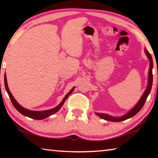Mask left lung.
Returning <instances> with one entry per match:
<instances>
[{
  "instance_id": "8db88e82",
  "label": "left lung",
  "mask_w": 158,
  "mask_h": 158,
  "mask_svg": "<svg viewBox=\"0 0 158 158\" xmlns=\"http://www.w3.org/2000/svg\"><path fill=\"white\" fill-rule=\"evenodd\" d=\"M145 53L148 57V60L150 61V65H149V71H148V85H147L146 89L145 91H144L143 95L141 96L140 98L139 101L138 102V103L134 107L131 109V110L127 113L125 115H123V116L121 117H114L111 116H109L108 114H102V113H95V114L100 117L101 118H103L106 120V121H113V122H120L125 121V120H127L130 118H132V116H135V115L137 114L141 108L143 107L144 104H145L146 99L148 98L150 92L152 88V84H153V72H152V69L153 68V59H152L151 55L150 54L148 50L145 49Z\"/></svg>"
}]
</instances>
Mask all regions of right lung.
<instances>
[{
  "mask_svg": "<svg viewBox=\"0 0 158 158\" xmlns=\"http://www.w3.org/2000/svg\"><path fill=\"white\" fill-rule=\"evenodd\" d=\"M5 90H6L7 93H8V95L10 98V100H11V101H12V105L15 106V109H17V110L19 112V113L23 115V116H27V117L31 118H33L35 120H42V119L46 118L52 116V115L54 114L55 113H56V112L59 110L61 107H62V106L63 105L64 102H65V100L68 99V96L70 95L72 93H73V91L74 89V87H73V89L70 90V91H69L68 94L65 96V98H63V101L61 102L56 106V107L52 109H49V110H45V111H31V110H28V109H25L24 107H23L22 106H21L17 102V100H16L14 98V97H13L12 93L10 91L8 86H7L6 75H5Z\"/></svg>",
  "mask_w": 158,
  "mask_h": 158,
  "instance_id": "right-lung-1",
  "label": "right lung"
}]
</instances>
